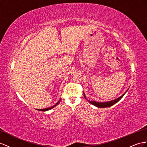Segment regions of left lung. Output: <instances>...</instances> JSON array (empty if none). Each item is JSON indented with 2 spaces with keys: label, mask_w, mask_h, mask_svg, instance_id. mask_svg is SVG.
<instances>
[{
  "label": "left lung",
  "mask_w": 147,
  "mask_h": 147,
  "mask_svg": "<svg viewBox=\"0 0 147 147\" xmlns=\"http://www.w3.org/2000/svg\"><path fill=\"white\" fill-rule=\"evenodd\" d=\"M128 89L126 91V92H124L123 94L120 96L119 97H118V98H117L115 99H114V100H110V101H107V102H97V101H96V100H89L87 99V98H86V96L85 95L84 92H83L84 94V97H85V99H87L89 103H91V104L94 105V106H95L97 107H99V108H106V107H111L112 106H113V105L115 104V103H117V102H119V101L122 98V97L125 95V94L127 92Z\"/></svg>",
  "instance_id": "8db88e82"
}]
</instances>
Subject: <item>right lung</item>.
I'll return each mask as SVG.
<instances>
[{
	"label": "right lung",
	"mask_w": 147,
	"mask_h": 147,
	"mask_svg": "<svg viewBox=\"0 0 147 147\" xmlns=\"http://www.w3.org/2000/svg\"><path fill=\"white\" fill-rule=\"evenodd\" d=\"M60 101H61V99H60L59 100V101L58 102H56L55 105H53V106H51V107H48V108H45V109H37L38 111H49V110H50V109H53V108H54L55 106H57V105L60 102Z\"/></svg>",
	"instance_id": "add662e5"
}]
</instances>
